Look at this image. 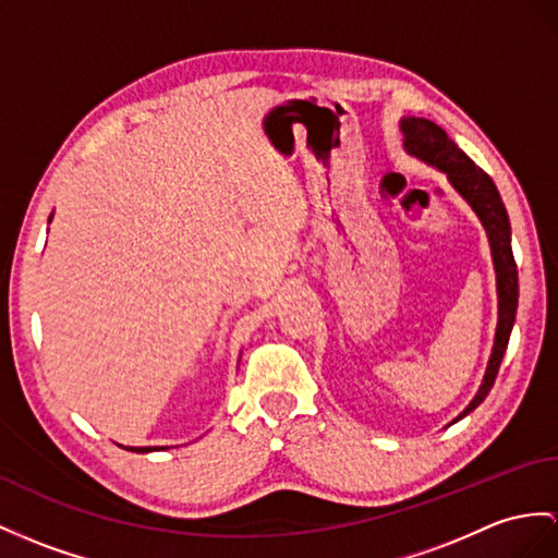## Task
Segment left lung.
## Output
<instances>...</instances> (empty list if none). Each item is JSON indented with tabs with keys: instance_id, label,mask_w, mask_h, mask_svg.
<instances>
[{
	"instance_id": "left-lung-1",
	"label": "left lung",
	"mask_w": 558,
	"mask_h": 558,
	"mask_svg": "<svg viewBox=\"0 0 558 558\" xmlns=\"http://www.w3.org/2000/svg\"><path fill=\"white\" fill-rule=\"evenodd\" d=\"M402 146L404 151L424 160L426 166L436 168L447 174V182L454 186V192L464 198L471 210L478 215V220L485 229L487 241H490L493 265H495V279H497V329H495V343L490 360H487L483 381L478 386L473 400L466 404L450 426L457 424L464 416H469L475 407H478L490 388L495 386V378L499 372L501 357H505L509 336L515 322V307H519V269L513 263L511 253V225L505 203L497 192L493 177L483 172L475 162L461 151V148L447 137V132L426 118H402Z\"/></svg>"
}]
</instances>
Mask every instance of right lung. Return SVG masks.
Masks as SVG:
<instances>
[{
    "mask_svg": "<svg viewBox=\"0 0 558 558\" xmlns=\"http://www.w3.org/2000/svg\"><path fill=\"white\" fill-rule=\"evenodd\" d=\"M51 217L53 215H49V222H51ZM122 447V445H120ZM125 450H130V452H160V450H168V447H125Z\"/></svg>",
    "mask_w": 558,
    "mask_h": 558,
    "instance_id": "obj_1",
    "label": "right lung"
}]
</instances>
